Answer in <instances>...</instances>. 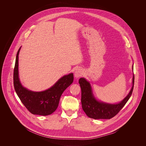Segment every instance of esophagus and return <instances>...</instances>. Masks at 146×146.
I'll return each instance as SVG.
<instances>
[{"instance_id": "obj_1", "label": "esophagus", "mask_w": 146, "mask_h": 146, "mask_svg": "<svg viewBox=\"0 0 146 146\" xmlns=\"http://www.w3.org/2000/svg\"><path fill=\"white\" fill-rule=\"evenodd\" d=\"M83 70L82 69H78L74 72V76L76 78H78L83 74Z\"/></svg>"}]
</instances>
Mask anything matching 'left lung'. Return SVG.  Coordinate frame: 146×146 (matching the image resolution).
<instances>
[{"label":"left lung","instance_id":"obj_1","mask_svg":"<svg viewBox=\"0 0 146 146\" xmlns=\"http://www.w3.org/2000/svg\"><path fill=\"white\" fill-rule=\"evenodd\" d=\"M79 83L82 90V108L87 116L94 119H110L118 114L131 97L134 85V74L132 78V88L130 92L121 101L117 104H109L97 100L93 94L90 82L85 78H80Z\"/></svg>","mask_w":146,"mask_h":146}]
</instances>
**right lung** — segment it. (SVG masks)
<instances>
[{"label": "right lung", "mask_w": 146, "mask_h": 146, "mask_svg": "<svg viewBox=\"0 0 146 146\" xmlns=\"http://www.w3.org/2000/svg\"><path fill=\"white\" fill-rule=\"evenodd\" d=\"M17 51L14 71V85L15 91L22 103L32 114L48 115L55 111L58 106L60 97L73 82V74L70 73L59 79L48 89L36 92L29 90L21 84L19 73V55Z\"/></svg>", "instance_id": "obj_1"}]
</instances>
